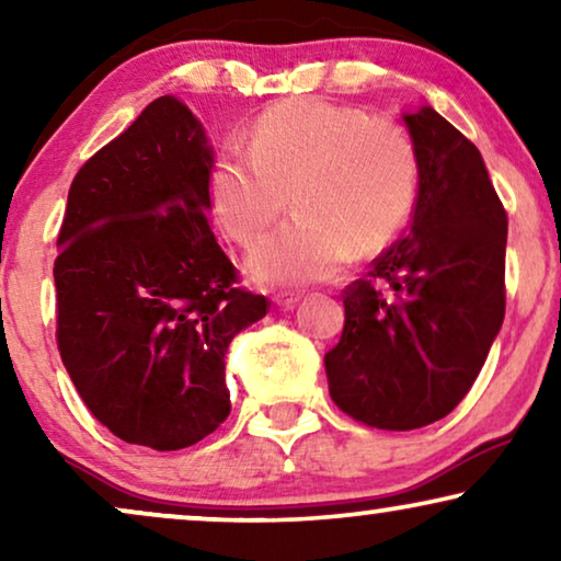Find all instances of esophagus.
I'll use <instances>...</instances> for the list:
<instances>
[{"instance_id": "1", "label": "esophagus", "mask_w": 561, "mask_h": 561, "mask_svg": "<svg viewBox=\"0 0 561 561\" xmlns=\"http://www.w3.org/2000/svg\"><path fill=\"white\" fill-rule=\"evenodd\" d=\"M273 304L278 306V309H294V306L298 304V296L288 294V290H280V294L273 296Z\"/></svg>"}]
</instances>
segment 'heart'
<instances>
[{"label":"heart","instance_id":"1","mask_svg":"<svg viewBox=\"0 0 561 561\" xmlns=\"http://www.w3.org/2000/svg\"><path fill=\"white\" fill-rule=\"evenodd\" d=\"M421 160L403 127L357 106L294 99L260 114L250 148L227 145L214 160L209 191L219 225L252 248L288 209L250 260L271 286L334 278L352 250L393 242L419 202Z\"/></svg>","mask_w":561,"mask_h":561}]
</instances>
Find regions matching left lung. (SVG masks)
I'll return each instance as SVG.
<instances>
[{
    "instance_id": "obj_1",
    "label": "left lung",
    "mask_w": 561,
    "mask_h": 561,
    "mask_svg": "<svg viewBox=\"0 0 561 561\" xmlns=\"http://www.w3.org/2000/svg\"><path fill=\"white\" fill-rule=\"evenodd\" d=\"M403 119L421 160L411 229L342 290L324 355L336 409L388 432L455 411L505 317L508 217L480 150L432 106Z\"/></svg>"
}]
</instances>
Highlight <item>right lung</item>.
<instances>
[{
    "label": "right lung",
    "instance_id": "obj_1",
    "mask_svg": "<svg viewBox=\"0 0 561 561\" xmlns=\"http://www.w3.org/2000/svg\"><path fill=\"white\" fill-rule=\"evenodd\" d=\"M209 173L198 119L160 96L79 168L58 232L60 359L99 424L158 451L229 416L225 352L271 309L211 232Z\"/></svg>",
    "mask_w": 561,
    "mask_h": 561
}]
</instances>
